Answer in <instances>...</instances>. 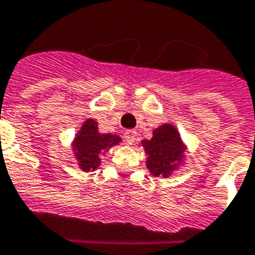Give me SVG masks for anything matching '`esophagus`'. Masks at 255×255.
I'll return each instance as SVG.
<instances>
[{"mask_svg":"<svg viewBox=\"0 0 255 255\" xmlns=\"http://www.w3.org/2000/svg\"><path fill=\"white\" fill-rule=\"evenodd\" d=\"M136 136H137V132L133 131V129H129V131L124 132V139L128 144H133L136 140Z\"/></svg>","mask_w":255,"mask_h":255,"instance_id":"1","label":"esophagus"}]
</instances>
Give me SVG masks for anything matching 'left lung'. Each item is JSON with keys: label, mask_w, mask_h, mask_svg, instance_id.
I'll return each instance as SVG.
<instances>
[{"label": "left lung", "mask_w": 255, "mask_h": 255, "mask_svg": "<svg viewBox=\"0 0 255 255\" xmlns=\"http://www.w3.org/2000/svg\"><path fill=\"white\" fill-rule=\"evenodd\" d=\"M147 157V168L153 176H164L176 168L181 161L184 147L177 129L170 124H163L153 131L151 140L141 141Z\"/></svg>", "instance_id": "8db88e82"}]
</instances>
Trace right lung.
Instances as JSON below:
<instances>
[{"mask_svg": "<svg viewBox=\"0 0 255 255\" xmlns=\"http://www.w3.org/2000/svg\"><path fill=\"white\" fill-rule=\"evenodd\" d=\"M116 135H102L98 131V123L94 119H88L82 126L74 140V151L79 165L83 170H95L100 165V153L107 148L116 145L120 141Z\"/></svg>", "mask_w": 255, "mask_h": 255, "instance_id": "obj_1", "label": "right lung"}]
</instances>
